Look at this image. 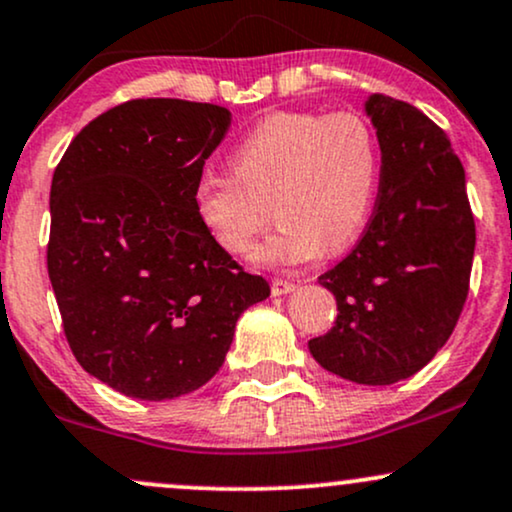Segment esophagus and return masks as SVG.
Returning <instances> with one entry per match:
<instances>
[{"label": "esophagus", "mask_w": 512, "mask_h": 512, "mask_svg": "<svg viewBox=\"0 0 512 512\" xmlns=\"http://www.w3.org/2000/svg\"><path fill=\"white\" fill-rule=\"evenodd\" d=\"M296 281H289V279H272V293L274 296H284V293H291L296 291Z\"/></svg>", "instance_id": "1"}]
</instances>
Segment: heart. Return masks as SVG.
Segmentation results:
<instances>
[{"label": "heart", "mask_w": 512, "mask_h": 512, "mask_svg": "<svg viewBox=\"0 0 512 512\" xmlns=\"http://www.w3.org/2000/svg\"><path fill=\"white\" fill-rule=\"evenodd\" d=\"M233 173H202L195 209L207 233L243 255L269 219L276 228L252 262L289 267L342 250L361 233L380 180L373 127L358 113H274L231 156Z\"/></svg>", "instance_id": "obj_1"}]
</instances>
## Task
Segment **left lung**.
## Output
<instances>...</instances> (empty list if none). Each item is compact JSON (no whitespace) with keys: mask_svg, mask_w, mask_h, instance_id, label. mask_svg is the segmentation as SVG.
Masks as SVG:
<instances>
[{"mask_svg":"<svg viewBox=\"0 0 512 512\" xmlns=\"http://www.w3.org/2000/svg\"><path fill=\"white\" fill-rule=\"evenodd\" d=\"M366 115L383 161L378 202L356 248L320 276L339 313L308 349L339 378L392 385L419 373L455 330L477 231L448 134L383 93L368 98Z\"/></svg>","mask_w":512,"mask_h":512,"instance_id":"8db88e82","label":"left lung"}]
</instances>
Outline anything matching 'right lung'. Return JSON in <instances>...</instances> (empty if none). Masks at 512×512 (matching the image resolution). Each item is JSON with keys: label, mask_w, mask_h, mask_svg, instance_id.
<instances>
[{"label": "right lung", "mask_w": 512, "mask_h": 512, "mask_svg": "<svg viewBox=\"0 0 512 512\" xmlns=\"http://www.w3.org/2000/svg\"><path fill=\"white\" fill-rule=\"evenodd\" d=\"M228 127L221 105L127 101L88 122L52 175L48 274L64 334L81 368L127 397L209 383L238 317L269 296L192 199Z\"/></svg>", "instance_id": "right-lung-1"}]
</instances>
